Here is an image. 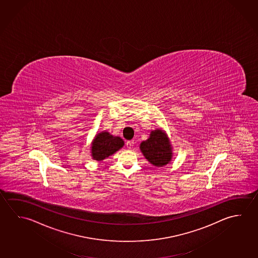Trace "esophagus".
Masks as SVG:
<instances>
[{"mask_svg":"<svg viewBox=\"0 0 258 258\" xmlns=\"http://www.w3.org/2000/svg\"><path fill=\"white\" fill-rule=\"evenodd\" d=\"M134 144H135L134 140H131V141H127V143H126V146H127V149H131L134 146Z\"/></svg>","mask_w":258,"mask_h":258,"instance_id":"esophagus-1","label":"esophagus"}]
</instances>
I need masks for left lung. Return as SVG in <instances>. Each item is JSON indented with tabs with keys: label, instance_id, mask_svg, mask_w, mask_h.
Instances as JSON below:
<instances>
[{
	"label": "left lung",
	"instance_id": "1",
	"mask_svg": "<svg viewBox=\"0 0 258 258\" xmlns=\"http://www.w3.org/2000/svg\"><path fill=\"white\" fill-rule=\"evenodd\" d=\"M140 150L156 167H163L171 161L172 148L165 131L160 128L151 131L149 138L140 144Z\"/></svg>",
	"mask_w": 258,
	"mask_h": 258
}]
</instances>
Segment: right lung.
I'll return each mask as SVG.
<instances>
[{
	"label": "right lung",
	"instance_id": "obj_1",
	"mask_svg": "<svg viewBox=\"0 0 258 258\" xmlns=\"http://www.w3.org/2000/svg\"><path fill=\"white\" fill-rule=\"evenodd\" d=\"M124 146V141L119 137L102 131L95 136L91 144V156L97 161H101L117 152Z\"/></svg>",
	"mask_w": 258,
	"mask_h": 258
}]
</instances>
